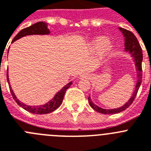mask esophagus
<instances>
[{
  "label": "esophagus",
  "mask_w": 151,
  "mask_h": 151,
  "mask_svg": "<svg viewBox=\"0 0 151 151\" xmlns=\"http://www.w3.org/2000/svg\"><path fill=\"white\" fill-rule=\"evenodd\" d=\"M90 77V75L88 74V73H83V74H81V76H80V78H86V79H89Z\"/></svg>",
  "instance_id": "34e87169"
}]
</instances>
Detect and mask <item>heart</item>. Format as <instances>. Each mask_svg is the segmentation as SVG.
Returning a JSON list of instances; mask_svg holds the SVG:
<instances>
[{
    "instance_id": "b5f03b06",
    "label": "heart",
    "mask_w": 151,
    "mask_h": 151,
    "mask_svg": "<svg viewBox=\"0 0 151 151\" xmlns=\"http://www.w3.org/2000/svg\"><path fill=\"white\" fill-rule=\"evenodd\" d=\"M113 48V42L110 38L103 36H96L89 43V50L96 52L99 49V60L103 61Z\"/></svg>"
}]
</instances>
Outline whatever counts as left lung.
Instances as JSON below:
<instances>
[{
	"instance_id": "1",
	"label": "left lung",
	"mask_w": 151,
	"mask_h": 151,
	"mask_svg": "<svg viewBox=\"0 0 151 151\" xmlns=\"http://www.w3.org/2000/svg\"><path fill=\"white\" fill-rule=\"evenodd\" d=\"M119 30L122 33V36L124 37V52H128L131 57L132 58V60L134 61V66H135V72H136V77H137V82H136L135 87L133 93L131 96L130 99H128V102L124 103L123 106L115 109H103L99 107V106L96 105L95 103L92 101L90 96H89L88 100L89 104L90 106L96 110V112L99 113L107 114V115H113V114L119 113L124 110L126 109L127 108L130 106L131 104L133 103L134 99L135 98L137 93L138 91V89L141 86V80H142V70H141V63L143 61V55H142V49H141L140 44H139L137 39L136 36L132 33V32L128 30L123 29L122 27H118Z\"/></svg>"
}]
</instances>
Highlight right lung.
<instances>
[{
  "label": "right lung",
  "instance_id": "obj_1",
  "mask_svg": "<svg viewBox=\"0 0 151 151\" xmlns=\"http://www.w3.org/2000/svg\"><path fill=\"white\" fill-rule=\"evenodd\" d=\"M48 23L45 22H38V23H35V24L30 26V27H27V28L23 29L19 32V33L13 39L12 43L14 42L15 41L18 40V39H21L22 37L27 36H32V35H41V36H44V35H49L51 33L50 30L48 28ZM6 80L9 83V87H10V93L12 94L13 98L14 100L17 102L19 106L24 109L25 110H27L28 112H31L33 114H48L52 112L55 109H57L58 107L61 105L63 102V99H64V96L65 94V92L70 86L72 84V81L69 82L65 85L64 87L61 89V90L58 92L55 95L53 98L51 100H49L48 103H45L43 105H40V106H29V105L24 104L23 103L20 102L19 99L17 98L15 93H14L12 90V87L10 85V81H9V76L8 73L6 74Z\"/></svg>",
  "mask_w": 151,
  "mask_h": 151
}]
</instances>
